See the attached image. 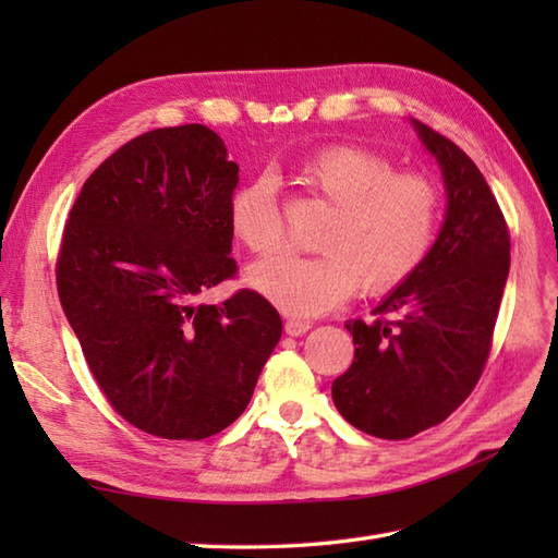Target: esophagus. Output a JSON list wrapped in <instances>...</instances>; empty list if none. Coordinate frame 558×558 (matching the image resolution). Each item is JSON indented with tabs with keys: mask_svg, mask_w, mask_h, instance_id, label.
<instances>
[{
	"mask_svg": "<svg viewBox=\"0 0 558 558\" xmlns=\"http://www.w3.org/2000/svg\"><path fill=\"white\" fill-rule=\"evenodd\" d=\"M310 328H312V324L302 322V318H288V322H286V333L288 336H302Z\"/></svg>",
	"mask_w": 558,
	"mask_h": 558,
	"instance_id": "34e87169",
	"label": "esophagus"
}]
</instances>
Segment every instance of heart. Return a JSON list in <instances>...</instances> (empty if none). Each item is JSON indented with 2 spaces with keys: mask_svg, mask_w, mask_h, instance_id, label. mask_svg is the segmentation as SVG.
Returning <instances> with one entry per match:
<instances>
[{
  "mask_svg": "<svg viewBox=\"0 0 558 558\" xmlns=\"http://www.w3.org/2000/svg\"><path fill=\"white\" fill-rule=\"evenodd\" d=\"M298 172L333 213L318 256H278L248 280L290 316H318L345 302L357 286L369 294L396 290L432 254L441 222V189L424 172L393 170L386 156L333 144L314 150ZM230 228L256 256L286 244V220L268 177L244 184L230 201Z\"/></svg>",
  "mask_w": 558,
  "mask_h": 558,
  "instance_id": "obj_1",
  "label": "heart"
}]
</instances>
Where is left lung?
Instances as JSON below:
<instances>
[{
    "mask_svg": "<svg viewBox=\"0 0 558 558\" xmlns=\"http://www.w3.org/2000/svg\"><path fill=\"white\" fill-rule=\"evenodd\" d=\"M412 124L441 165L444 228L376 318L345 324L354 360L330 388L342 417L390 441L441 424L477 386L511 268V234L477 165L432 126Z\"/></svg>",
    "mask_w": 558,
    "mask_h": 558,
    "instance_id": "left-lung-1",
    "label": "left lung"
}]
</instances>
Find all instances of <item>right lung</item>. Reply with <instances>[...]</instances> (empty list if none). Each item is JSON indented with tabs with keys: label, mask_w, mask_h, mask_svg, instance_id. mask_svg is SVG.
Returning <instances> with one entry per match:
<instances>
[{
	"label": "right lung",
	"mask_w": 558,
	"mask_h": 558,
	"mask_svg": "<svg viewBox=\"0 0 558 558\" xmlns=\"http://www.w3.org/2000/svg\"><path fill=\"white\" fill-rule=\"evenodd\" d=\"M236 182L213 129L165 126L114 150L69 210L59 302L105 398L146 434L198 441L222 432L280 340L278 312L254 290L196 302L236 276Z\"/></svg>",
	"instance_id": "add662e5"
}]
</instances>
